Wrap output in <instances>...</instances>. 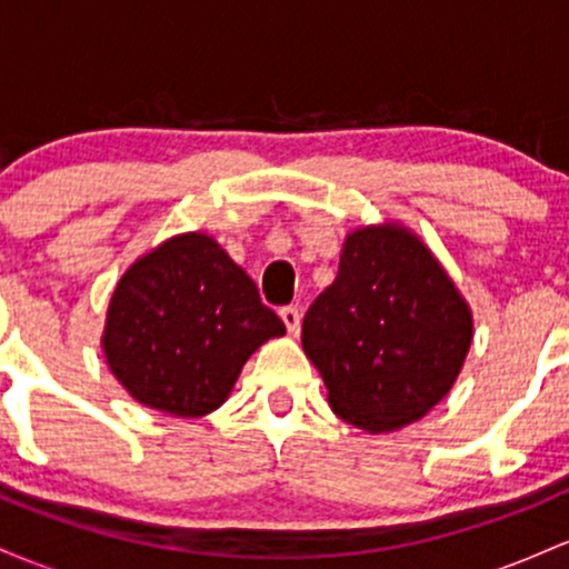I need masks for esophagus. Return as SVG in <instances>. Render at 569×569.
Masks as SVG:
<instances>
[{
    "label": "esophagus",
    "mask_w": 569,
    "mask_h": 569,
    "mask_svg": "<svg viewBox=\"0 0 569 569\" xmlns=\"http://www.w3.org/2000/svg\"><path fill=\"white\" fill-rule=\"evenodd\" d=\"M279 317H282L287 333H290V336L301 333V311H298L296 306H284V309L279 311Z\"/></svg>",
    "instance_id": "1"
}]
</instances>
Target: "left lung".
<instances>
[{"mask_svg": "<svg viewBox=\"0 0 569 569\" xmlns=\"http://www.w3.org/2000/svg\"><path fill=\"white\" fill-rule=\"evenodd\" d=\"M303 352L336 417L370 436L419 422L455 387L473 309L398 220L347 233L336 282L303 317Z\"/></svg>", "mask_w": 569, "mask_h": 569, "instance_id": "left-lung-1", "label": "left lung"}]
</instances>
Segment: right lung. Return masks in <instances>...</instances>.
<instances>
[{
  "mask_svg": "<svg viewBox=\"0 0 569 569\" xmlns=\"http://www.w3.org/2000/svg\"><path fill=\"white\" fill-rule=\"evenodd\" d=\"M284 322L203 231L177 233L126 268L107 306L101 352L137 403L169 417L212 413Z\"/></svg>",
  "mask_w": 569,
  "mask_h": 569,
  "instance_id": "right-lung-1",
  "label": "right lung"
}]
</instances>
